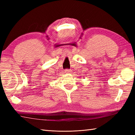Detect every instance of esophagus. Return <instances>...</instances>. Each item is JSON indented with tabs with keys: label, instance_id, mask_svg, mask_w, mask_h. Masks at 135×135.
I'll use <instances>...</instances> for the list:
<instances>
[{
	"label": "esophagus",
	"instance_id": "esophagus-1",
	"mask_svg": "<svg viewBox=\"0 0 135 135\" xmlns=\"http://www.w3.org/2000/svg\"><path fill=\"white\" fill-rule=\"evenodd\" d=\"M65 72L66 73H71V70L66 69V70H65Z\"/></svg>",
	"mask_w": 135,
	"mask_h": 135
}]
</instances>
